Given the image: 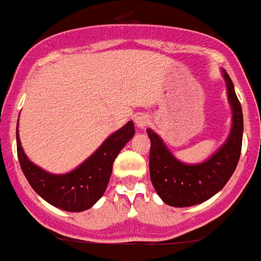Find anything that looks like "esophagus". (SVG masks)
I'll return each mask as SVG.
<instances>
[{
  "label": "esophagus",
  "mask_w": 261,
  "mask_h": 261,
  "mask_svg": "<svg viewBox=\"0 0 261 261\" xmlns=\"http://www.w3.org/2000/svg\"><path fill=\"white\" fill-rule=\"evenodd\" d=\"M135 122H136V125L139 126L140 129H144L148 124H149V118H148V116L145 115H140L135 118Z\"/></svg>",
  "instance_id": "34e87169"
}]
</instances>
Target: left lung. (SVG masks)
Returning <instances> with one entry per match:
<instances>
[{"instance_id":"obj_1","label":"left lung","mask_w":261,"mask_h":261,"mask_svg":"<svg viewBox=\"0 0 261 261\" xmlns=\"http://www.w3.org/2000/svg\"><path fill=\"white\" fill-rule=\"evenodd\" d=\"M223 76L232 108V128L227 141L208 160L201 164H184L171 153L160 136L146 129L150 140V180L157 195L168 205L184 208L204 203L223 189L238 167L244 129L243 111L233 83L224 69Z\"/></svg>"}]
</instances>
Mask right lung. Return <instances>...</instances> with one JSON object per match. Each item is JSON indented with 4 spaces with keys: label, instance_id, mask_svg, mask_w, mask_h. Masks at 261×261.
<instances>
[{
    "label": "right lung",
    "instance_id": "obj_1",
    "mask_svg": "<svg viewBox=\"0 0 261 261\" xmlns=\"http://www.w3.org/2000/svg\"><path fill=\"white\" fill-rule=\"evenodd\" d=\"M133 136L135 125L133 121H128L109 136L100 148L76 169L69 173L53 174L34 165L23 153L17 126V154L30 187L45 201L62 211L83 212L93 206L104 195L115 159Z\"/></svg>",
    "mask_w": 261,
    "mask_h": 261
}]
</instances>
